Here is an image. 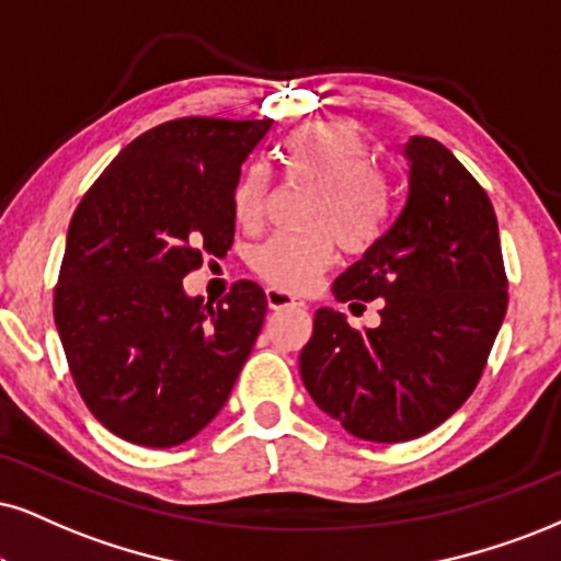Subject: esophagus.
I'll list each match as a JSON object with an SVG mask.
<instances>
[{"mask_svg":"<svg viewBox=\"0 0 561 561\" xmlns=\"http://www.w3.org/2000/svg\"><path fill=\"white\" fill-rule=\"evenodd\" d=\"M265 296H267V307L270 309H288V307L299 309V307H304V301L299 299V296H294V294H288V291H280V288L270 286L267 291H265Z\"/></svg>","mask_w":561,"mask_h":561,"instance_id":"1","label":"esophagus"}]
</instances>
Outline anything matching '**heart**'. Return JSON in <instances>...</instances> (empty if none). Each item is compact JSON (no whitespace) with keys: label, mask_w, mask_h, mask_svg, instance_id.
<instances>
[{"label":"heart","mask_w":561,"mask_h":561,"mask_svg":"<svg viewBox=\"0 0 561 561\" xmlns=\"http://www.w3.org/2000/svg\"><path fill=\"white\" fill-rule=\"evenodd\" d=\"M278 161L291 179L317 186L304 233H275L252 252V267L283 291H307L333 265L335 247L364 252L382 233L387 190L371 169V156L356 129L341 122H314L280 145ZM270 176L262 165H247L231 195L241 228L265 218Z\"/></svg>","instance_id":"b5f03b06"}]
</instances>
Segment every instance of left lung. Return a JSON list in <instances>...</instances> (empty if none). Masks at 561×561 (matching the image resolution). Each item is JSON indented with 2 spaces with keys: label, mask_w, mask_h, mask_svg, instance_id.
Segmentation results:
<instances>
[{
  "label": "left lung",
  "mask_w": 561,
  "mask_h": 561,
  "mask_svg": "<svg viewBox=\"0 0 561 561\" xmlns=\"http://www.w3.org/2000/svg\"><path fill=\"white\" fill-rule=\"evenodd\" d=\"M408 195L398 218L337 275V301H375L358 333L317 309L299 356L304 387L366 442H408L453 416L479 385L507 312L500 226L486 192L432 137L403 145Z\"/></svg>",
  "instance_id": "1"
}]
</instances>
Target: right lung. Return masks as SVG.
I'll use <instances>...</instances> for the list:
<instances>
[{"label": "right lung", "instance_id": "add662e5", "mask_svg": "<svg viewBox=\"0 0 561 561\" xmlns=\"http://www.w3.org/2000/svg\"><path fill=\"white\" fill-rule=\"evenodd\" d=\"M273 122L186 116L148 129L75 210L54 322L82 400L116 437L176 447L218 416L252 354L265 291L233 283L213 307L186 296L203 254L233 244L241 163Z\"/></svg>", "mask_w": 561, "mask_h": 561}]
</instances>
